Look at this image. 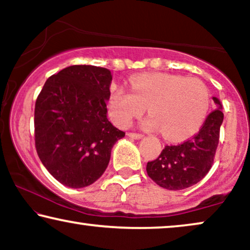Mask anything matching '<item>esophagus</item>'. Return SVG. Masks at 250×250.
I'll use <instances>...</instances> for the list:
<instances>
[{
  "label": "esophagus",
  "mask_w": 250,
  "mask_h": 250,
  "mask_svg": "<svg viewBox=\"0 0 250 250\" xmlns=\"http://www.w3.org/2000/svg\"><path fill=\"white\" fill-rule=\"evenodd\" d=\"M127 136H128V138L136 139V140L143 138V135L140 134V133H127Z\"/></svg>",
  "instance_id": "34e87169"
}]
</instances>
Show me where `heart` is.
I'll return each mask as SVG.
<instances>
[{
  "mask_svg": "<svg viewBox=\"0 0 250 250\" xmlns=\"http://www.w3.org/2000/svg\"><path fill=\"white\" fill-rule=\"evenodd\" d=\"M131 91L117 87L109 95L108 109L121 127L146 111L151 115L143 123L146 129L162 128L172 140L186 139L204 124L209 108V94L196 78L170 74H141L129 80Z\"/></svg>",
  "mask_w": 250,
  "mask_h": 250,
  "instance_id": "obj_1",
  "label": "heart"
}]
</instances>
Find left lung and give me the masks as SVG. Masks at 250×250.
<instances>
[{"instance_id":"left-lung-1","label":"left lung","mask_w":250,"mask_h":250,"mask_svg":"<svg viewBox=\"0 0 250 250\" xmlns=\"http://www.w3.org/2000/svg\"><path fill=\"white\" fill-rule=\"evenodd\" d=\"M207 116L200 131L181 145L166 146L159 157L146 164V173L153 182L167 190H182L206 176L214 163L220 128L223 123L222 104Z\"/></svg>"}]
</instances>
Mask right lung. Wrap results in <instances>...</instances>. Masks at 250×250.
Masks as SVG:
<instances>
[{"label":"right lung","instance_id":"add662e5","mask_svg":"<svg viewBox=\"0 0 250 250\" xmlns=\"http://www.w3.org/2000/svg\"><path fill=\"white\" fill-rule=\"evenodd\" d=\"M112 76L107 68L75 64L49 77L34 114L41 162L63 186L78 189L100 179L125 132L107 118Z\"/></svg>","mask_w":250,"mask_h":250}]
</instances>
